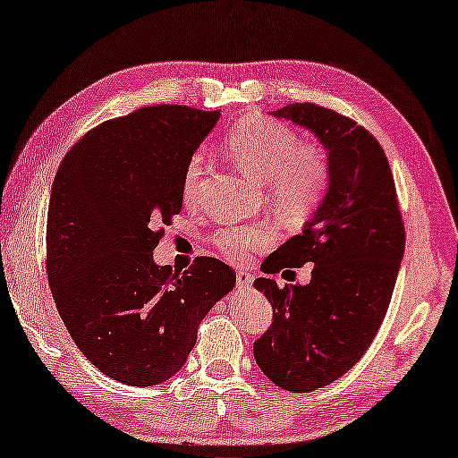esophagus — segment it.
<instances>
[{
  "label": "esophagus",
  "instance_id": "obj_1",
  "mask_svg": "<svg viewBox=\"0 0 458 458\" xmlns=\"http://www.w3.org/2000/svg\"><path fill=\"white\" fill-rule=\"evenodd\" d=\"M237 284L239 287H251L253 277L249 271H237Z\"/></svg>",
  "mask_w": 458,
  "mask_h": 458
}]
</instances>
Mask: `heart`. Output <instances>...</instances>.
I'll list each match as a JSON object with an SVG mask.
<instances>
[{
    "mask_svg": "<svg viewBox=\"0 0 458 458\" xmlns=\"http://www.w3.org/2000/svg\"><path fill=\"white\" fill-rule=\"evenodd\" d=\"M227 151L245 174L267 181L273 203L295 217L313 211L329 189V155L315 143H299L295 129L277 119L251 117L237 123L227 135ZM201 175L203 155L195 153L187 161L181 183L185 201L197 195ZM211 241L223 257L243 261L269 247L275 231L267 223H251L219 229Z\"/></svg>",
    "mask_w": 458,
    "mask_h": 458,
    "instance_id": "1",
    "label": "heart"
}]
</instances>
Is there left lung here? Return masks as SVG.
<instances>
[{
  "mask_svg": "<svg viewBox=\"0 0 458 458\" xmlns=\"http://www.w3.org/2000/svg\"><path fill=\"white\" fill-rule=\"evenodd\" d=\"M275 117L310 129L329 151L331 183L303 233L267 257L265 271L315 263L310 283L259 277L273 321L253 343L259 369L284 391L323 389L355 367L389 309L404 253V223L381 145L363 125L317 103Z\"/></svg>",
  "mask_w": 458,
  "mask_h": 458,
  "instance_id": "obj_1",
  "label": "left lung"
}]
</instances>
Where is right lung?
<instances>
[{"label": "right lung", "mask_w": 458, "mask_h": 458, "mask_svg": "<svg viewBox=\"0 0 458 458\" xmlns=\"http://www.w3.org/2000/svg\"><path fill=\"white\" fill-rule=\"evenodd\" d=\"M219 111L151 106L109 119L67 151L47 209V279L85 357L123 385L151 386L183 367L203 317L235 271L197 257L187 271L153 263L183 205V171Z\"/></svg>", "instance_id": "right-lung-1"}]
</instances>
